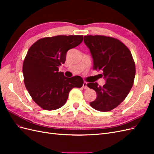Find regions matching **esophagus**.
<instances>
[{"mask_svg":"<svg viewBox=\"0 0 154 154\" xmlns=\"http://www.w3.org/2000/svg\"><path fill=\"white\" fill-rule=\"evenodd\" d=\"M83 87L85 88V89H87L88 88V86H87V82H84L83 83Z\"/></svg>","mask_w":154,"mask_h":154,"instance_id":"obj_1","label":"esophagus"}]
</instances>
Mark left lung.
I'll list each match as a JSON object with an SVG mask.
<instances>
[{"instance_id": "obj_1", "label": "left lung", "mask_w": 154, "mask_h": 154, "mask_svg": "<svg viewBox=\"0 0 154 154\" xmlns=\"http://www.w3.org/2000/svg\"><path fill=\"white\" fill-rule=\"evenodd\" d=\"M93 59V69L102 70L106 83L96 82L87 86L94 89L96 99L90 103L94 109L107 112L117 107L131 89L136 75V66L130 50L119 40L101 35H88L83 38Z\"/></svg>"}]
</instances>
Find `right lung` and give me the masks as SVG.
<instances>
[{
	"label": "right lung",
	"mask_w": 154,
	"mask_h": 154,
	"mask_svg": "<svg viewBox=\"0 0 154 154\" xmlns=\"http://www.w3.org/2000/svg\"><path fill=\"white\" fill-rule=\"evenodd\" d=\"M83 35H58L37 40L23 63L24 84L32 99L42 109H58L66 103L72 88L82 87L81 76L67 78L58 67L66 62L67 52L83 41Z\"/></svg>",
	"instance_id": "add662e5"
}]
</instances>
